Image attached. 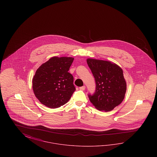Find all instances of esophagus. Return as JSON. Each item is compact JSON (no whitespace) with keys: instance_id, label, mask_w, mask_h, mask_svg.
Returning a JSON list of instances; mask_svg holds the SVG:
<instances>
[{"instance_id":"obj_1","label":"esophagus","mask_w":157,"mask_h":157,"mask_svg":"<svg viewBox=\"0 0 157 157\" xmlns=\"http://www.w3.org/2000/svg\"><path fill=\"white\" fill-rule=\"evenodd\" d=\"M79 89L80 90H84L85 89V86H81L80 88H79Z\"/></svg>"}]
</instances>
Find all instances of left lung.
Instances as JSON below:
<instances>
[{
  "instance_id": "8db88e82",
  "label": "left lung",
  "mask_w": 157,
  "mask_h": 157,
  "mask_svg": "<svg viewBox=\"0 0 157 157\" xmlns=\"http://www.w3.org/2000/svg\"><path fill=\"white\" fill-rule=\"evenodd\" d=\"M86 62L96 83L94 94H88L90 101L98 110L110 111L125 97L127 83L122 69L109 61L88 59Z\"/></svg>"
}]
</instances>
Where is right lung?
Here are the masks:
<instances>
[{
    "label": "right lung",
    "mask_w": 157,
    "mask_h": 157,
    "mask_svg": "<svg viewBox=\"0 0 157 157\" xmlns=\"http://www.w3.org/2000/svg\"><path fill=\"white\" fill-rule=\"evenodd\" d=\"M74 58L52 57L36 71L32 80L34 94L41 104L57 108L67 104L76 90L68 72Z\"/></svg>",
    "instance_id": "1"
}]
</instances>
